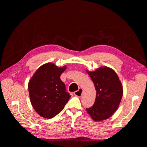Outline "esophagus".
<instances>
[{
  "label": "esophagus",
  "instance_id": "34e87169",
  "mask_svg": "<svg viewBox=\"0 0 147 147\" xmlns=\"http://www.w3.org/2000/svg\"><path fill=\"white\" fill-rule=\"evenodd\" d=\"M82 93H83V89L81 88H80L79 89V90L76 91H75V92H74V94L76 95V96L80 97L82 96Z\"/></svg>",
  "mask_w": 147,
  "mask_h": 147
}]
</instances>
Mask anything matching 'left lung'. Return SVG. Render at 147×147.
<instances>
[{"mask_svg": "<svg viewBox=\"0 0 147 147\" xmlns=\"http://www.w3.org/2000/svg\"><path fill=\"white\" fill-rule=\"evenodd\" d=\"M86 72L92 79L96 90L94 105L86 112L95 121L110 118L119 107L123 88L116 72L109 67H101L94 71Z\"/></svg>", "mask_w": 147, "mask_h": 147, "instance_id": "obj_1", "label": "left lung"}]
</instances>
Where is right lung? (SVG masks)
I'll return each instance as SVG.
<instances>
[{
  "mask_svg": "<svg viewBox=\"0 0 147 147\" xmlns=\"http://www.w3.org/2000/svg\"><path fill=\"white\" fill-rule=\"evenodd\" d=\"M67 67L49 62L38 68L28 84L30 103L38 115L50 119L64 108L71 97L60 79Z\"/></svg>",
  "mask_w": 147,
  "mask_h": 147,
  "instance_id": "add662e5",
  "label": "right lung"
}]
</instances>
